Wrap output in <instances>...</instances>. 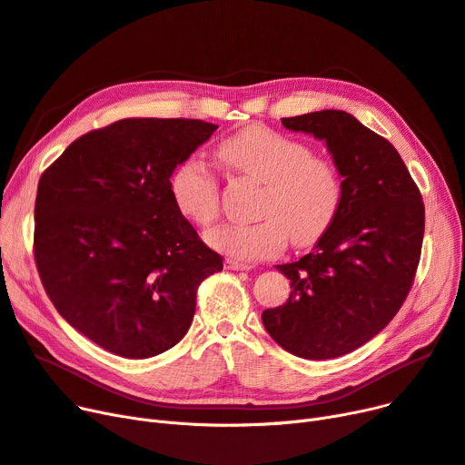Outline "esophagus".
Here are the masks:
<instances>
[{
	"label": "esophagus",
	"instance_id": "34e87169",
	"mask_svg": "<svg viewBox=\"0 0 465 465\" xmlns=\"http://www.w3.org/2000/svg\"><path fill=\"white\" fill-rule=\"evenodd\" d=\"M253 265H250V263H240V262H236V259H227V269H231V271H250Z\"/></svg>",
	"mask_w": 465,
	"mask_h": 465
}]
</instances>
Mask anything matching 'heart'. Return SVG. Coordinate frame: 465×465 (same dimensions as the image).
<instances>
[{"label": "heart", "mask_w": 465, "mask_h": 465, "mask_svg": "<svg viewBox=\"0 0 465 465\" xmlns=\"http://www.w3.org/2000/svg\"><path fill=\"white\" fill-rule=\"evenodd\" d=\"M217 160L236 175L262 183L257 217L252 225H223L210 244L244 262L272 257L288 238L311 246L326 234L341 200V175L331 160L312 154L311 146L265 125H250L215 148ZM175 210L200 229L219 217V183L198 158L183 160L170 177Z\"/></svg>", "instance_id": "1"}]
</instances>
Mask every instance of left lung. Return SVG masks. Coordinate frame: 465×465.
Here are the masks:
<instances>
[{
    "label": "left lung",
    "mask_w": 465,
    "mask_h": 465,
    "mask_svg": "<svg viewBox=\"0 0 465 465\" xmlns=\"http://www.w3.org/2000/svg\"><path fill=\"white\" fill-rule=\"evenodd\" d=\"M282 125L326 143L343 200L311 253L276 265L292 292L262 319L292 355L336 359L372 340L404 303L420 263L425 208L395 146L355 116L321 110L282 118Z\"/></svg>",
    "instance_id": "8db88e82"
}]
</instances>
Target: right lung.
I'll return each instance as SVG.
<instances>
[{
	"label": "right lung",
	"mask_w": 465,
	"mask_h": 465,
	"mask_svg": "<svg viewBox=\"0 0 465 465\" xmlns=\"http://www.w3.org/2000/svg\"><path fill=\"white\" fill-rule=\"evenodd\" d=\"M215 124L125 118L82 135L42 173L34 257L61 317L124 359L172 349L196 290L223 271L173 206L170 177Z\"/></svg>",
	"instance_id": "obj_1"
}]
</instances>
